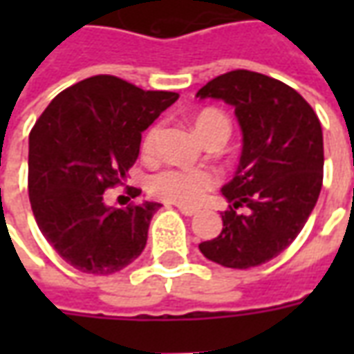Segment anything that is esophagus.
<instances>
[{
    "label": "esophagus",
    "instance_id": "34e87169",
    "mask_svg": "<svg viewBox=\"0 0 354 354\" xmlns=\"http://www.w3.org/2000/svg\"><path fill=\"white\" fill-rule=\"evenodd\" d=\"M178 210H180L184 216L197 214V208H193V207H178Z\"/></svg>",
    "mask_w": 354,
    "mask_h": 354
}]
</instances>
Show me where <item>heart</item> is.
Here are the masks:
<instances>
[{
	"mask_svg": "<svg viewBox=\"0 0 354 354\" xmlns=\"http://www.w3.org/2000/svg\"><path fill=\"white\" fill-rule=\"evenodd\" d=\"M214 129H225L230 132V123L225 115L214 109H207L197 115L195 119V131L203 140L208 132ZM157 127H151L146 132V136L142 140V151L146 155H151L157 144ZM218 182V176L210 170L201 169H162L155 172L153 176L149 178V192L153 193L155 197L169 203H176V205H197L207 195L208 189H212Z\"/></svg>",
	"mask_w": 354,
	"mask_h": 354,
	"instance_id": "b5f03b06",
	"label": "heart"
}]
</instances>
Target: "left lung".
I'll return each mask as SVG.
<instances>
[{"instance_id": "left-lung-1", "label": "left lung", "mask_w": 354, "mask_h": 354, "mask_svg": "<svg viewBox=\"0 0 354 354\" xmlns=\"http://www.w3.org/2000/svg\"><path fill=\"white\" fill-rule=\"evenodd\" d=\"M197 98L233 106L243 132L235 176L222 187L230 203L223 227L199 250L231 269L261 266L292 245L317 205L324 169L319 117L294 88L248 70L218 75Z\"/></svg>"}]
</instances>
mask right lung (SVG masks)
I'll use <instances>...</instances> for the list:
<instances>
[{
  "instance_id": "obj_1",
  "label": "right lung",
  "mask_w": 354,
  "mask_h": 354,
  "mask_svg": "<svg viewBox=\"0 0 354 354\" xmlns=\"http://www.w3.org/2000/svg\"><path fill=\"white\" fill-rule=\"evenodd\" d=\"M176 100L178 93L94 75L62 91L35 121L28 151L30 205L43 237L75 269L117 273L146 248L161 205L108 207L104 192L127 180L142 132ZM140 193L134 189L132 197Z\"/></svg>"
}]
</instances>
